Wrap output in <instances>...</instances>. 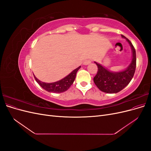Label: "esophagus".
I'll return each mask as SVG.
<instances>
[{"label":"esophagus","mask_w":151,"mask_h":151,"mask_svg":"<svg viewBox=\"0 0 151 151\" xmlns=\"http://www.w3.org/2000/svg\"><path fill=\"white\" fill-rule=\"evenodd\" d=\"M91 63V60H86L83 62V64H84V65H87L89 64V63Z\"/></svg>","instance_id":"1"}]
</instances>
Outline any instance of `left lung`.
Returning a JSON list of instances; mask_svg holds the SVG:
<instances>
[{"label":"left lung","instance_id":"obj_1","mask_svg":"<svg viewBox=\"0 0 151 151\" xmlns=\"http://www.w3.org/2000/svg\"><path fill=\"white\" fill-rule=\"evenodd\" d=\"M129 43L132 52L131 62L125 70L119 72H112L104 67L100 63L94 62L98 66V72L94 77V83L98 89L106 93H116L120 92L130 83L133 78L136 68V52L133 45L124 36Z\"/></svg>","mask_w":151,"mask_h":151}]
</instances>
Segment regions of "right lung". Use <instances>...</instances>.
<instances>
[{
	"instance_id": "add662e5",
	"label": "right lung",
	"mask_w": 151,
	"mask_h": 151,
	"mask_svg": "<svg viewBox=\"0 0 151 151\" xmlns=\"http://www.w3.org/2000/svg\"><path fill=\"white\" fill-rule=\"evenodd\" d=\"M81 66L77 67L72 72H71L69 74L65 77L64 78L52 83H43V82L40 81L39 79L36 78L35 75L34 77L38 84L45 90L48 91L50 93H60L65 92V91H66L71 86L76 79L77 72L79 70Z\"/></svg>"
}]
</instances>
